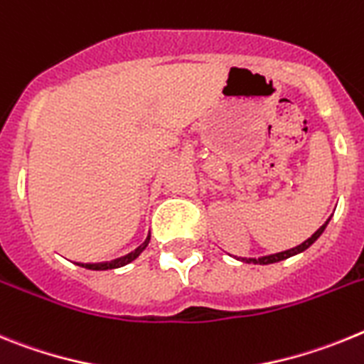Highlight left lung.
Masks as SVG:
<instances>
[{
    "label": "left lung",
    "mask_w": 364,
    "mask_h": 364,
    "mask_svg": "<svg viewBox=\"0 0 364 364\" xmlns=\"http://www.w3.org/2000/svg\"><path fill=\"white\" fill-rule=\"evenodd\" d=\"M328 221H330V218H328L326 220V223H324V225L321 227V229H317L314 232V235H311V238H308L306 240V242H302L300 243V245H296V247H293V249H287V251H282V252H277V255H269V257H262V258H243V262H247V264H260V265H267V264H274V262H280V260H286V258H289V257H295V255H299V252H302V251H306V249L309 247V245H311V243L315 242V240L318 238V236L322 235V232H324V229H326V225H328Z\"/></svg>",
    "instance_id": "left-lung-1"
}]
</instances>
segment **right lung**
<instances>
[{
	"label": "right lung",
	"instance_id": "add662e5",
	"mask_svg": "<svg viewBox=\"0 0 364 364\" xmlns=\"http://www.w3.org/2000/svg\"><path fill=\"white\" fill-rule=\"evenodd\" d=\"M148 242H150V238H146V242L141 245V247L135 249L134 252H129V255H126V257L122 258H117V260H112V262H100V264H80L78 262V265H82V267H87V269H93V271H104V269H115V267H122V265L129 264V262H134L135 258L141 255V252L146 249Z\"/></svg>",
	"mask_w": 364,
	"mask_h": 364
}]
</instances>
